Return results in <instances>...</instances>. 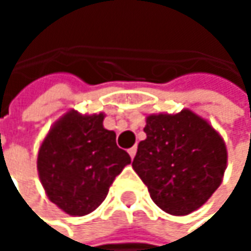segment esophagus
I'll return each instance as SVG.
<instances>
[{"mask_svg": "<svg viewBox=\"0 0 251 251\" xmlns=\"http://www.w3.org/2000/svg\"><path fill=\"white\" fill-rule=\"evenodd\" d=\"M127 152H129L130 158H133V157H135V154H136V147H132V148H129V150H127Z\"/></svg>", "mask_w": 251, "mask_h": 251, "instance_id": "1", "label": "esophagus"}]
</instances>
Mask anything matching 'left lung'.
Wrapping results in <instances>:
<instances>
[{"label":"left lung","mask_w":251,"mask_h":251,"mask_svg":"<svg viewBox=\"0 0 251 251\" xmlns=\"http://www.w3.org/2000/svg\"><path fill=\"white\" fill-rule=\"evenodd\" d=\"M144 132L132 167L154 203L170 215L199 209L224 177L228 155L223 136L189 109L147 116Z\"/></svg>","instance_id":"left-lung-1"}]
</instances>
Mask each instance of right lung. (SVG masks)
I'll return each mask as SVG.
<instances>
[{
  "label": "right lung",
  "instance_id": "obj_1",
  "mask_svg": "<svg viewBox=\"0 0 251 251\" xmlns=\"http://www.w3.org/2000/svg\"><path fill=\"white\" fill-rule=\"evenodd\" d=\"M104 115L67 112L49 129L37 154V173L49 198L73 217L93 212L107 196L115 177L130 164L103 126Z\"/></svg>",
  "mask_w": 251,
  "mask_h": 251
}]
</instances>
